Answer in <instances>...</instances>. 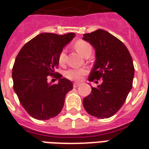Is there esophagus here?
<instances>
[{"label":"esophagus","mask_w":149,"mask_h":149,"mask_svg":"<svg viewBox=\"0 0 149 149\" xmlns=\"http://www.w3.org/2000/svg\"><path fill=\"white\" fill-rule=\"evenodd\" d=\"M79 86V83H74V84H73V87H75V88H76V87H77V86Z\"/></svg>","instance_id":"34e87169"}]
</instances>
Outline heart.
<instances>
[{
    "instance_id": "obj_1",
    "label": "heart",
    "mask_w": 149,
    "mask_h": 149,
    "mask_svg": "<svg viewBox=\"0 0 149 149\" xmlns=\"http://www.w3.org/2000/svg\"><path fill=\"white\" fill-rule=\"evenodd\" d=\"M75 49L77 50V52H79L82 56L86 57L87 56H90L92 52V47L90 45V43L84 40H78L74 43ZM58 61L59 65H63L65 63V52L64 50L61 52L58 55ZM87 70L85 68H81V69H70L66 70L64 72V76L66 79L73 80V81H79L82 79L83 76L86 74Z\"/></svg>"
}]
</instances>
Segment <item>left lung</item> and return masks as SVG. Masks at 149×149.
Instances as JSON below:
<instances>
[{
	"label": "left lung",
	"instance_id": "8db88e82",
	"mask_svg": "<svg viewBox=\"0 0 149 149\" xmlns=\"http://www.w3.org/2000/svg\"><path fill=\"white\" fill-rule=\"evenodd\" d=\"M83 38L96 52V61L88 80H103L97 88L92 87L83 104L91 115L102 119L111 118L123 106L132 87L133 60L125 44L104 30L84 34Z\"/></svg>",
	"mask_w": 149,
	"mask_h": 149
}]
</instances>
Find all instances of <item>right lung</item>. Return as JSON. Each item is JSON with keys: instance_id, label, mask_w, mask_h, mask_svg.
<instances>
[{"instance_id": "add662e5", "label": "right lung", "mask_w": 149, "mask_h": 149, "mask_svg": "<svg viewBox=\"0 0 149 149\" xmlns=\"http://www.w3.org/2000/svg\"><path fill=\"white\" fill-rule=\"evenodd\" d=\"M75 36L42 33L25 44L17 54L12 69L14 91L29 115L37 120H49L60 113L72 82L55 72L58 55ZM57 74L56 76L54 74ZM49 75L59 79L57 84L47 82Z\"/></svg>"}]
</instances>
